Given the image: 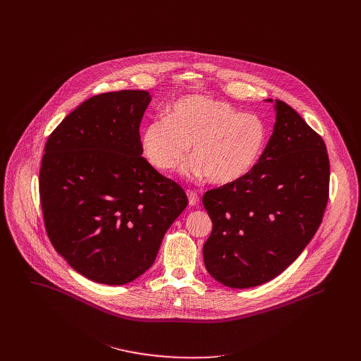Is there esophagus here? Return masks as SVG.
<instances>
[{
	"label": "esophagus",
	"instance_id": "obj_1",
	"mask_svg": "<svg viewBox=\"0 0 361 361\" xmlns=\"http://www.w3.org/2000/svg\"><path fill=\"white\" fill-rule=\"evenodd\" d=\"M188 199H189V204L192 207L199 204V196L196 192L193 190H188Z\"/></svg>",
	"mask_w": 361,
	"mask_h": 361
}]
</instances>
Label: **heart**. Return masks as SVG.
I'll use <instances>...</instances> for the list:
<instances>
[{"instance_id": "heart-1", "label": "heart", "mask_w": 361, "mask_h": 361, "mask_svg": "<svg viewBox=\"0 0 361 361\" xmlns=\"http://www.w3.org/2000/svg\"><path fill=\"white\" fill-rule=\"evenodd\" d=\"M267 129L250 114L207 96L183 97L171 105L168 118L153 121L142 136L143 153L161 172L183 164L193 146L190 172L214 185L245 178L264 150Z\"/></svg>"}]
</instances>
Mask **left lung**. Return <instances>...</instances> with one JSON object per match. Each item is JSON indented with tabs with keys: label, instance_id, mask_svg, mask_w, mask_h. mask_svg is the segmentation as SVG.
<instances>
[{
	"label": "left lung",
	"instance_id": "left-lung-1",
	"mask_svg": "<svg viewBox=\"0 0 361 361\" xmlns=\"http://www.w3.org/2000/svg\"><path fill=\"white\" fill-rule=\"evenodd\" d=\"M274 106V132L255 168L203 196L212 221L204 264L229 288H253L283 272L309 245L328 203L322 137L288 104Z\"/></svg>",
	"mask_w": 361,
	"mask_h": 361
}]
</instances>
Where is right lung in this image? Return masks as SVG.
<instances>
[{
    "mask_svg": "<svg viewBox=\"0 0 361 361\" xmlns=\"http://www.w3.org/2000/svg\"><path fill=\"white\" fill-rule=\"evenodd\" d=\"M146 90L97 94L47 139L40 203L54 249L79 274L125 285L154 262L162 238L188 206L185 190L143 154Z\"/></svg>",
    "mask_w": 361,
    "mask_h": 361,
    "instance_id": "right-lung-1",
    "label": "right lung"
}]
</instances>
